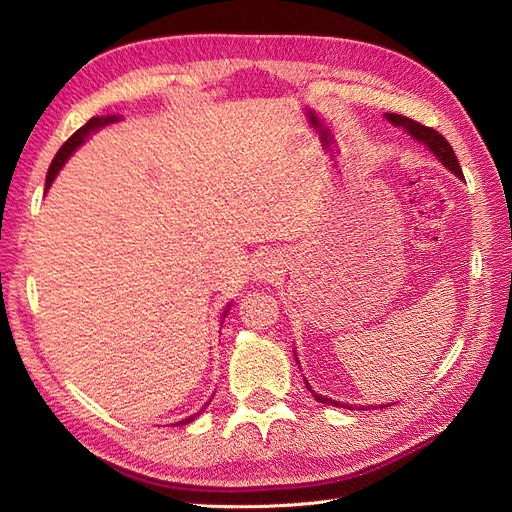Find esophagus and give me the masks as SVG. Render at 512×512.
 Here are the masks:
<instances>
[{"label": "esophagus", "mask_w": 512, "mask_h": 512, "mask_svg": "<svg viewBox=\"0 0 512 512\" xmlns=\"http://www.w3.org/2000/svg\"><path fill=\"white\" fill-rule=\"evenodd\" d=\"M282 267H284L282 256L267 254V256H262V258L258 260V265H256V277H258V280L271 282L277 273H282Z\"/></svg>", "instance_id": "34e87169"}]
</instances>
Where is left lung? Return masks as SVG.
Instances as JSON below:
<instances>
[{
    "instance_id": "left-lung-1",
    "label": "left lung",
    "mask_w": 512,
    "mask_h": 512,
    "mask_svg": "<svg viewBox=\"0 0 512 512\" xmlns=\"http://www.w3.org/2000/svg\"><path fill=\"white\" fill-rule=\"evenodd\" d=\"M384 119L389 121V123H393L395 128H401V130H404L406 134H410L416 143H423V145L433 153V156H436V158L444 164V168L451 170V173H453L455 177L463 179V173H461V166H459V162H457L455 151H453V147H451V145H448V141H446V138H444L442 134H438L436 130H431V128H427V126H421V123H416V121H412V119H408V117H404V115L384 113ZM294 361L299 363V359H297V350H294ZM303 380H305V378H303ZM305 386H307V391L314 395V399H316V401H320V404L352 410V406L344 404V401H335V399H331V397H327V395H320V393H316V391L312 389V386H309V382H307V380H305ZM389 406H391V404L380 406V408H389ZM365 408H369V406H365ZM361 410H363V408H361Z\"/></svg>"
}]
</instances>
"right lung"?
<instances>
[{
    "instance_id": "1",
    "label": "right lung",
    "mask_w": 512,
    "mask_h": 512,
    "mask_svg": "<svg viewBox=\"0 0 512 512\" xmlns=\"http://www.w3.org/2000/svg\"><path fill=\"white\" fill-rule=\"evenodd\" d=\"M121 119H123L121 115H102V117H91V119L85 123L83 128L76 130V132H74V134L68 138V141H66L64 145H61V149L57 151V156L53 158V162H51V166H49V173H46V181H44V192H49V190H51V185H53L55 177L59 175V170L64 168V164L68 162V158L72 156V153H74L76 149H79V147H81V145L87 141V138H89L91 134L98 132V130H100V128H104V126H111V123H117V121H121ZM230 305H232V303H228V305H226V309H224L222 318H226V316H228V312H230ZM211 399H213V397H209L207 404H205L203 408H200L198 412H194V414H190V416L181 418V421H177L175 425H188V423H192L194 418H196L200 412H203V410H205V408L211 404Z\"/></svg>"
}]
</instances>
